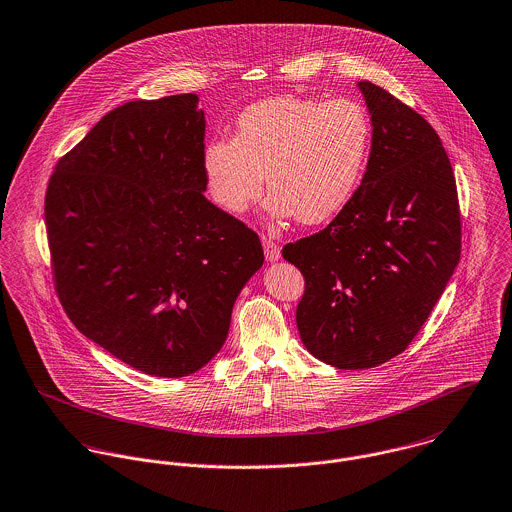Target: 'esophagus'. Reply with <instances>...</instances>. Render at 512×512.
I'll return each instance as SVG.
<instances>
[{"mask_svg": "<svg viewBox=\"0 0 512 512\" xmlns=\"http://www.w3.org/2000/svg\"><path fill=\"white\" fill-rule=\"evenodd\" d=\"M262 246H264V256H266L268 262H276L280 258V244L272 236L264 234L262 236Z\"/></svg>", "mask_w": 512, "mask_h": 512, "instance_id": "esophagus-1", "label": "esophagus"}]
</instances>
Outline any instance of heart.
<instances>
[{"mask_svg": "<svg viewBox=\"0 0 512 512\" xmlns=\"http://www.w3.org/2000/svg\"><path fill=\"white\" fill-rule=\"evenodd\" d=\"M370 138V116L353 98L276 96L240 114L232 140L205 146L207 189L222 211L240 215L260 197L264 173L274 215L319 224L353 199Z\"/></svg>", "mask_w": 512, "mask_h": 512, "instance_id": "heart-1", "label": "heart"}]
</instances>
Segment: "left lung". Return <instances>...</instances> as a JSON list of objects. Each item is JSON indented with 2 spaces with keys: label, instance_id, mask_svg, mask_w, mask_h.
Returning a JSON list of instances; mask_svg holds the SVG:
<instances>
[{
  "label": "left lung",
  "instance_id": "8db88e82",
  "mask_svg": "<svg viewBox=\"0 0 512 512\" xmlns=\"http://www.w3.org/2000/svg\"><path fill=\"white\" fill-rule=\"evenodd\" d=\"M372 120L363 183L323 230L284 246L305 288L295 323L327 365H382L412 343L461 256L453 169L438 132L388 90L359 82Z\"/></svg>",
  "mask_w": 512,
  "mask_h": 512
}]
</instances>
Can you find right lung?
<instances>
[{
  "label": "right lung",
  "mask_w": 512,
  "mask_h": 512,
  "mask_svg": "<svg viewBox=\"0 0 512 512\" xmlns=\"http://www.w3.org/2000/svg\"><path fill=\"white\" fill-rule=\"evenodd\" d=\"M203 151L195 94L126 102L59 159L45 193L65 313L151 376L207 365L238 293L264 264L258 234L205 199Z\"/></svg>",
  "instance_id": "1"
}]
</instances>
